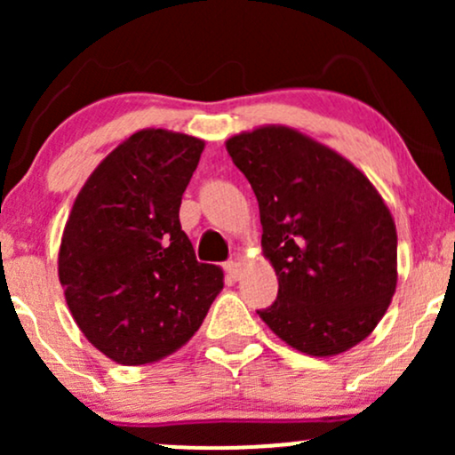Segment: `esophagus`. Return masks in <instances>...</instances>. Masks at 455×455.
I'll return each instance as SVG.
<instances>
[{
	"instance_id": "esophagus-1",
	"label": "esophagus",
	"mask_w": 455,
	"mask_h": 455,
	"mask_svg": "<svg viewBox=\"0 0 455 455\" xmlns=\"http://www.w3.org/2000/svg\"><path fill=\"white\" fill-rule=\"evenodd\" d=\"M224 269H227V274L231 275V278H242V271H243V265L239 263V260H227L224 263Z\"/></svg>"
}]
</instances>
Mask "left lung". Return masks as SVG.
<instances>
[{
  "label": "left lung",
  "instance_id": "1",
  "mask_svg": "<svg viewBox=\"0 0 455 455\" xmlns=\"http://www.w3.org/2000/svg\"><path fill=\"white\" fill-rule=\"evenodd\" d=\"M259 201L265 259L278 299L259 316L312 357L359 344L398 284V233L372 181L327 145L286 126L227 140Z\"/></svg>",
  "mask_w": 455,
  "mask_h": 455
}]
</instances>
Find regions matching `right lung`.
Returning a JSON list of instances; mask_svg holds the SVG:
<instances>
[{
  "instance_id": "obj_1",
  "label": "right lung",
  "mask_w": 455,
  "mask_h": 455,
  "mask_svg": "<svg viewBox=\"0 0 455 455\" xmlns=\"http://www.w3.org/2000/svg\"><path fill=\"white\" fill-rule=\"evenodd\" d=\"M203 148L173 130H139L93 169L68 216L57 259L66 304L87 340L122 365L184 347L224 286L180 224Z\"/></svg>"
}]
</instances>
